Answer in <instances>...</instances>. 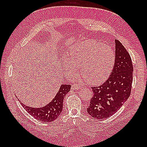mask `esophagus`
I'll list each match as a JSON object with an SVG mask.
<instances>
[{
	"mask_svg": "<svg viewBox=\"0 0 147 147\" xmlns=\"http://www.w3.org/2000/svg\"><path fill=\"white\" fill-rule=\"evenodd\" d=\"M71 89L73 90H80V89H82V86H81L79 85H78V84H74V85H72Z\"/></svg>",
	"mask_w": 147,
	"mask_h": 147,
	"instance_id": "esophagus-1",
	"label": "esophagus"
}]
</instances>
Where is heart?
Listing matches in <instances>:
<instances>
[{
  "mask_svg": "<svg viewBox=\"0 0 147 147\" xmlns=\"http://www.w3.org/2000/svg\"><path fill=\"white\" fill-rule=\"evenodd\" d=\"M64 70L70 76L80 73L87 82L98 84L110 74L115 62V54L111 46L93 40L76 43L69 49Z\"/></svg>",
  "mask_w": 147,
  "mask_h": 147,
  "instance_id": "b5f03b06",
  "label": "heart"
}]
</instances>
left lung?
Masks as SVG:
<instances>
[{"label":"left lung","instance_id":"obj_1","mask_svg":"<svg viewBox=\"0 0 147 147\" xmlns=\"http://www.w3.org/2000/svg\"><path fill=\"white\" fill-rule=\"evenodd\" d=\"M115 63L111 75L98 86L92 87L93 96L87 112L94 119H104L114 115L128 99L131 90L133 67L125 47L115 40Z\"/></svg>","mask_w":147,"mask_h":147}]
</instances>
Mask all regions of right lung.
Here are the masks:
<instances>
[{
    "instance_id": "1",
    "label": "right lung",
    "mask_w": 147,
    "mask_h": 147,
    "mask_svg": "<svg viewBox=\"0 0 147 147\" xmlns=\"http://www.w3.org/2000/svg\"><path fill=\"white\" fill-rule=\"evenodd\" d=\"M70 85H61L57 94L48 104L42 107H32L21 102V105L32 116L36 119L45 123H51L57 119L63 107V101L65 95L70 91Z\"/></svg>"
}]
</instances>
